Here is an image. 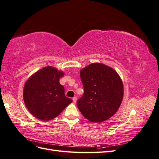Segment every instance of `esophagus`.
Masks as SVG:
<instances>
[{
  "instance_id": "1",
  "label": "esophagus",
  "mask_w": 159,
  "mask_h": 159,
  "mask_svg": "<svg viewBox=\"0 0 159 159\" xmlns=\"http://www.w3.org/2000/svg\"><path fill=\"white\" fill-rule=\"evenodd\" d=\"M72 100H73L74 103H76V102H77V98H76L75 97H74L73 98H72Z\"/></svg>"
}]
</instances>
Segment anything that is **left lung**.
I'll list each match as a JSON object with an SVG mask.
<instances>
[{"instance_id":"left-lung-1","label":"left lung","mask_w":159,"mask_h":159,"mask_svg":"<svg viewBox=\"0 0 159 159\" xmlns=\"http://www.w3.org/2000/svg\"><path fill=\"white\" fill-rule=\"evenodd\" d=\"M84 93L77 102L89 121H105L117 111L123 98L121 79L113 69L100 63L91 64L80 71Z\"/></svg>"}]
</instances>
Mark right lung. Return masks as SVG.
I'll return each instance as SVG.
<instances>
[{"label":"right lung","mask_w":159,"mask_h":159,"mask_svg":"<svg viewBox=\"0 0 159 159\" xmlns=\"http://www.w3.org/2000/svg\"><path fill=\"white\" fill-rule=\"evenodd\" d=\"M64 72L52 66L38 71L28 79L23 91L24 102L36 118L49 121L58 116L72 102L64 93L59 80Z\"/></svg>","instance_id":"add662e5"}]
</instances>
